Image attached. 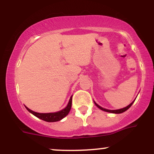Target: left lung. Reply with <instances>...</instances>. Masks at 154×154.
<instances>
[{
    "mask_svg": "<svg viewBox=\"0 0 154 154\" xmlns=\"http://www.w3.org/2000/svg\"><path fill=\"white\" fill-rule=\"evenodd\" d=\"M134 101H135V100H134ZM134 101H132V103L130 104V105H128V106H126V107L123 108V109H117V110H109V109H103V108H102L101 106H98V104H97L96 103H95V102H94V103H95V105H96V106H97V107L99 108L100 109H101V110H103V111H107V112H110V113H114V114H121V113L125 112V111L128 110V109H129V108H130V107L132 105V103H134Z\"/></svg>",
    "mask_w": 154,
    "mask_h": 154,
    "instance_id": "1",
    "label": "left lung"
}]
</instances>
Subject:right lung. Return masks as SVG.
I'll return each instance as SVG.
<instances>
[{"instance_id": "1", "label": "right lung", "mask_w": 154, "mask_h": 154, "mask_svg": "<svg viewBox=\"0 0 154 154\" xmlns=\"http://www.w3.org/2000/svg\"><path fill=\"white\" fill-rule=\"evenodd\" d=\"M72 96L70 98L69 101L68 105L67 106L63 109V110L58 111V112L55 113H46V114H42V113H38L35 112V111L30 110L29 109H28L27 107H26V109H27L28 111L32 113L33 115L39 118V119L44 120L45 122H58L60 121L61 119H62L63 118H64L67 114L69 112L70 109L72 107Z\"/></svg>"}]
</instances>
